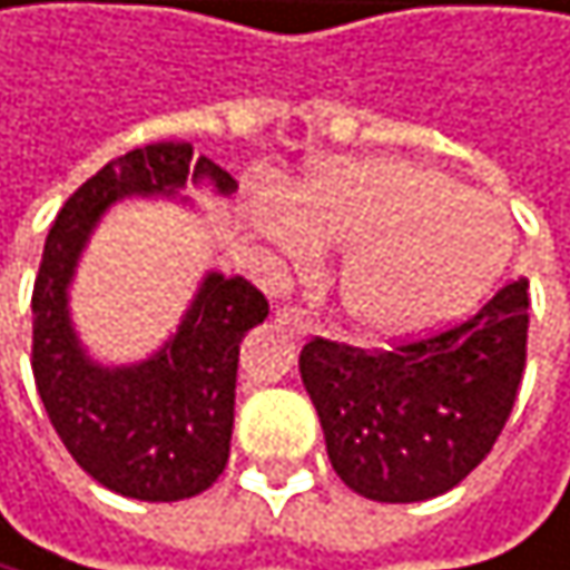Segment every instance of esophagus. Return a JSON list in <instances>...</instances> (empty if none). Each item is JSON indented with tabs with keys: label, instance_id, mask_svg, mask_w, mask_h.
<instances>
[{
	"label": "esophagus",
	"instance_id": "obj_1",
	"mask_svg": "<svg viewBox=\"0 0 570 570\" xmlns=\"http://www.w3.org/2000/svg\"><path fill=\"white\" fill-rule=\"evenodd\" d=\"M276 321H279L283 327H291L297 337H304V334H311V331H314V324H311L307 311H304V307H297V304L279 307V311H276Z\"/></svg>",
	"mask_w": 570,
	"mask_h": 570
}]
</instances>
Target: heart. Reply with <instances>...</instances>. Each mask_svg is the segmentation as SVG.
Wrapping results in <instances>:
<instances>
[{
  "label": "heart",
  "mask_w": 570,
  "mask_h": 570,
  "mask_svg": "<svg viewBox=\"0 0 570 570\" xmlns=\"http://www.w3.org/2000/svg\"><path fill=\"white\" fill-rule=\"evenodd\" d=\"M269 243L307 263L341 246V307L372 337H415L466 314L507 266L513 226L497 198L425 165L372 158L314 168L291 202L256 198Z\"/></svg>",
  "instance_id": "obj_1"
}]
</instances>
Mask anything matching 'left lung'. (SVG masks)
<instances>
[{
    "mask_svg": "<svg viewBox=\"0 0 570 570\" xmlns=\"http://www.w3.org/2000/svg\"><path fill=\"white\" fill-rule=\"evenodd\" d=\"M527 279L466 321L392 347L314 337L301 375L334 473L379 503H415L466 480L503 432L527 364Z\"/></svg>",
    "mask_w": 570,
    "mask_h": 570,
    "instance_id": "obj_1",
    "label": "left lung"
}]
</instances>
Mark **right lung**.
<instances>
[{
    "label": "right lung",
    "mask_w": 570,
    "mask_h": 570,
    "mask_svg": "<svg viewBox=\"0 0 570 570\" xmlns=\"http://www.w3.org/2000/svg\"><path fill=\"white\" fill-rule=\"evenodd\" d=\"M209 178L223 195L236 178L188 141L135 148L87 178L50 226L32 287V379L67 453L100 487L171 503L209 490L229 463L239 341L269 314L246 276L209 273L178 334L131 368L94 364L67 317L80 249L110 202L175 191Z\"/></svg>",
    "instance_id": "right-lung-1"
}]
</instances>
